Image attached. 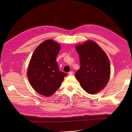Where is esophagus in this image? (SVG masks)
I'll use <instances>...</instances> for the list:
<instances>
[{"mask_svg":"<svg viewBox=\"0 0 132 132\" xmlns=\"http://www.w3.org/2000/svg\"><path fill=\"white\" fill-rule=\"evenodd\" d=\"M69 75H74V72H73V71H70V72H69Z\"/></svg>","mask_w":132,"mask_h":132,"instance_id":"34e87169","label":"esophagus"}]
</instances>
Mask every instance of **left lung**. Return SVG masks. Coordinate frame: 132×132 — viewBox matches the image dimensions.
Instances as JSON below:
<instances>
[{
	"instance_id": "1",
	"label": "left lung",
	"mask_w": 132,
	"mask_h": 132,
	"mask_svg": "<svg viewBox=\"0 0 132 132\" xmlns=\"http://www.w3.org/2000/svg\"><path fill=\"white\" fill-rule=\"evenodd\" d=\"M75 47L80 64L75 76L86 92L96 94L105 87L110 78L111 66L108 56L92 40L77 44Z\"/></svg>"
}]
</instances>
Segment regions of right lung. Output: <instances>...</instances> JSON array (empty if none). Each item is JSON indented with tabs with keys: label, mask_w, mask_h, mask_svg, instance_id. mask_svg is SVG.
Returning a JSON list of instances; mask_svg holds the SVG:
<instances>
[{
	"label": "right lung",
	"mask_w": 132,
	"mask_h": 132,
	"mask_svg": "<svg viewBox=\"0 0 132 132\" xmlns=\"http://www.w3.org/2000/svg\"><path fill=\"white\" fill-rule=\"evenodd\" d=\"M60 49V44L48 39L36 47L29 61L28 79L35 91L43 96L54 94L66 75L59 70L56 61Z\"/></svg>",
	"instance_id": "1"
}]
</instances>
